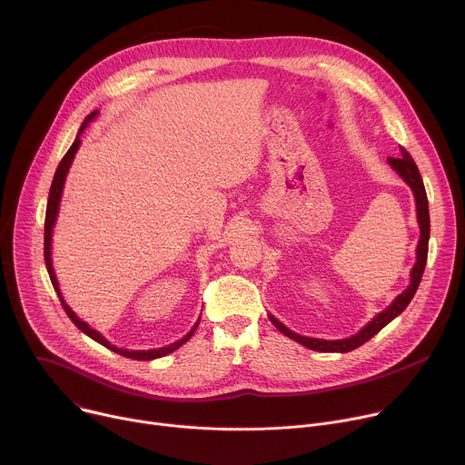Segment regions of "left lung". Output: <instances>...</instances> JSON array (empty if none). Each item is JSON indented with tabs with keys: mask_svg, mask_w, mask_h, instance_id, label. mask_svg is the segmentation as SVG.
Instances as JSON below:
<instances>
[{
	"mask_svg": "<svg viewBox=\"0 0 465 465\" xmlns=\"http://www.w3.org/2000/svg\"><path fill=\"white\" fill-rule=\"evenodd\" d=\"M389 165L407 182V185L412 189L414 200H416V214H418V223H420V242L416 247V263L411 271V283L409 287L385 309L381 311L376 318H372L360 332H356L351 338H343V340H320V338H309V336H302L296 334L292 331H289L282 322H278L274 316H269L271 322L274 323V327L283 332L285 336L296 340L298 343L312 349V351H320V352H349L360 345H363L367 340H371L378 331H381L391 320H394L400 312H403V309L411 303L423 269H425V262H427V249H429V231H430V223H429V203H427V194H425V187L420 176V171L414 163V160L411 158V154L400 147V156L398 158H389Z\"/></svg>",
	"mask_w": 465,
	"mask_h": 465,
	"instance_id": "1",
	"label": "left lung"
}]
</instances>
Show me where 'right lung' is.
<instances>
[{
    "label": "right lung",
    "mask_w": 465,
    "mask_h": 465,
    "mask_svg": "<svg viewBox=\"0 0 465 465\" xmlns=\"http://www.w3.org/2000/svg\"><path fill=\"white\" fill-rule=\"evenodd\" d=\"M98 114V111H94V113H91L89 116H87V120L84 122V125H82V129H80V133H78V136H76V140H74V143L71 145V149L67 151V154L62 158V162H60V165H58V169H56V174H54V178H53V185H51V191H49V202H47V213H45V243H44V256H45V265H47V271H49V276H51V282H53V287H54V291L58 292V298H60V302H62V307L65 309V312H67V316L73 320V323L80 329V331H84L87 336H91L93 340H96L98 343H102V345H105L107 349H111V351H114V352H118V354H122V356H125V358H133V360H154V358H160V356H165V354H169V352H173V351H176L178 347H182L193 334H194V331H196V327H198V323H200V320L196 322V325L191 329V332L189 334H185L182 340H178V341H174V343H171V345H167V347H160V349H149V351H129V349H120V347H114L113 343H109L98 331H94V329H91L89 327V323H85V322H82L74 312H73V309L65 303V300H64V296H62V292H60V287H58V280H56V274H54V269H53V260H51V242H53V227H54V222H56V216H58V207H60V200H62V193H64V183H65V176H67V173H69V167H71V163H73V160H74V154H76V151L80 149V143H82V140H80V134H82V131L87 127V124L94 118Z\"/></svg>",
    "instance_id": "right-lung-1"
}]
</instances>
